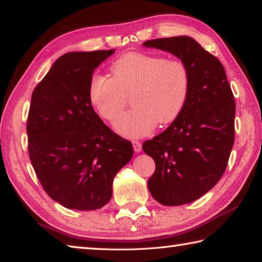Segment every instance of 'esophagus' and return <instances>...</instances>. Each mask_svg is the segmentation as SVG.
Wrapping results in <instances>:
<instances>
[{
  "mask_svg": "<svg viewBox=\"0 0 262 262\" xmlns=\"http://www.w3.org/2000/svg\"><path fill=\"white\" fill-rule=\"evenodd\" d=\"M133 146H134V150L135 152H141L142 151V144L140 143L139 141H133Z\"/></svg>",
  "mask_w": 262,
  "mask_h": 262,
  "instance_id": "1",
  "label": "esophagus"
}]
</instances>
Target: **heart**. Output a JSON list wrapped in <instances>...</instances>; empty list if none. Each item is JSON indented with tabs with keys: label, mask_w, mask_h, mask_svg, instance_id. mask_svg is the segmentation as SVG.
I'll return each mask as SVG.
<instances>
[{
	"label": "heart",
	"mask_w": 262,
	"mask_h": 262,
	"mask_svg": "<svg viewBox=\"0 0 262 262\" xmlns=\"http://www.w3.org/2000/svg\"><path fill=\"white\" fill-rule=\"evenodd\" d=\"M112 77L95 74L88 95L99 116L115 121L132 95L133 110L116 122V130L126 137H142L160 125L177 120L190 93L191 75L179 59L145 52H128L111 65Z\"/></svg>",
	"instance_id": "heart-1"
}]
</instances>
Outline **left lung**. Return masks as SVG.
Listing matches in <instances>:
<instances>
[{
	"label": "left lung",
	"instance_id": "left-lung-1",
	"mask_svg": "<svg viewBox=\"0 0 262 262\" xmlns=\"http://www.w3.org/2000/svg\"><path fill=\"white\" fill-rule=\"evenodd\" d=\"M143 46L177 56L191 75L183 111L142 145L156 163L147 180L152 197L166 206L183 205L210 191L225 173L235 140L234 95L220 60L192 37H164Z\"/></svg>",
	"mask_w": 262,
	"mask_h": 262
}]
</instances>
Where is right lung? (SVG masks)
Returning a JSON list of instances; mask_svg holds the SVG:
<instances>
[{
  "instance_id": "add662e5",
  "label": "right lung",
  "mask_w": 262,
  "mask_h": 262,
  "mask_svg": "<svg viewBox=\"0 0 262 262\" xmlns=\"http://www.w3.org/2000/svg\"><path fill=\"white\" fill-rule=\"evenodd\" d=\"M113 52L60 56L32 94L26 126L31 163L49 197L70 210L106 205L113 179L134 152L102 121L88 95L95 69Z\"/></svg>"
}]
</instances>
